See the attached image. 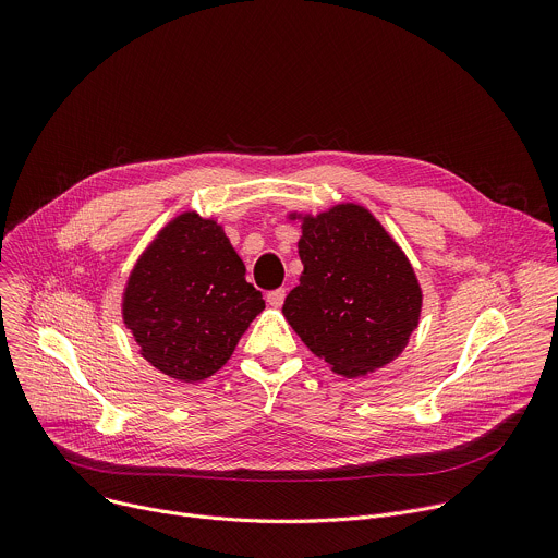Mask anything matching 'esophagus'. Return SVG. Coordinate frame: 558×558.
I'll return each instance as SVG.
<instances>
[{
  "mask_svg": "<svg viewBox=\"0 0 558 558\" xmlns=\"http://www.w3.org/2000/svg\"><path fill=\"white\" fill-rule=\"evenodd\" d=\"M284 295H287V291L284 289H276V291H269L267 293V302H269V306H282V302H284Z\"/></svg>",
  "mask_w": 558,
  "mask_h": 558,
  "instance_id": "esophagus-1",
  "label": "esophagus"
}]
</instances>
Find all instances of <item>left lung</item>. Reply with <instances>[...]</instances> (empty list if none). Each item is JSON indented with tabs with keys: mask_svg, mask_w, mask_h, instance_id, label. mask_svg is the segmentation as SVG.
Here are the masks:
<instances>
[{
	"mask_svg": "<svg viewBox=\"0 0 558 558\" xmlns=\"http://www.w3.org/2000/svg\"><path fill=\"white\" fill-rule=\"evenodd\" d=\"M300 284L282 313L333 373L360 377L400 355L420 325L417 276L379 220L355 203L300 216Z\"/></svg>",
	"mask_w": 558,
	"mask_h": 558,
	"instance_id": "8db88e82",
	"label": "left lung"
}]
</instances>
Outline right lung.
Segmentation results:
<instances>
[{
  "instance_id": "add662e5",
  "label": "right lung",
  "mask_w": 558,
  "mask_h": 558,
  "mask_svg": "<svg viewBox=\"0 0 558 558\" xmlns=\"http://www.w3.org/2000/svg\"><path fill=\"white\" fill-rule=\"evenodd\" d=\"M245 265L214 218L183 211L136 260L123 291V323L141 355L179 381H201L231 357L265 308Z\"/></svg>"
}]
</instances>
